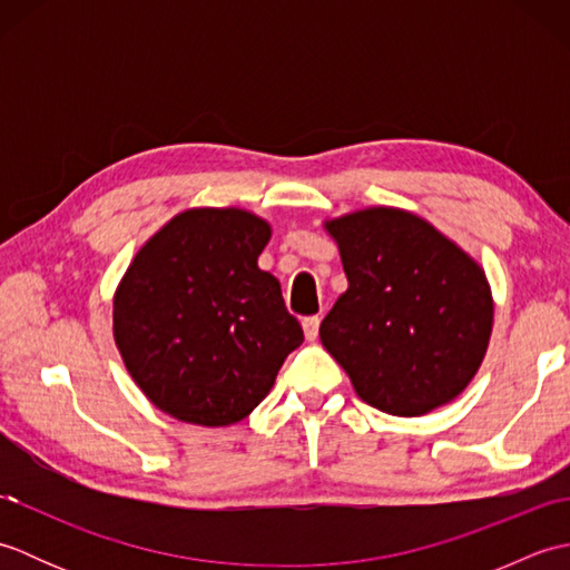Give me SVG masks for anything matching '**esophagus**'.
<instances>
[{
    "label": "esophagus",
    "mask_w": 570,
    "mask_h": 570,
    "mask_svg": "<svg viewBox=\"0 0 570 570\" xmlns=\"http://www.w3.org/2000/svg\"><path fill=\"white\" fill-rule=\"evenodd\" d=\"M318 328H321V318L318 316H311V318H304V333H306V341H316L318 337Z\"/></svg>",
    "instance_id": "esophagus-1"
}]
</instances>
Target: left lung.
<instances>
[{
    "label": "left lung",
    "mask_w": 570,
    "mask_h": 570,
    "mask_svg": "<svg viewBox=\"0 0 570 570\" xmlns=\"http://www.w3.org/2000/svg\"><path fill=\"white\" fill-rule=\"evenodd\" d=\"M347 292L321 343L357 396L392 416H421L475 377L492 333L485 272L421 217L370 208L331 220Z\"/></svg>",
    "instance_id": "obj_1"
}]
</instances>
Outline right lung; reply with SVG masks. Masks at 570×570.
<instances>
[{"mask_svg":"<svg viewBox=\"0 0 570 570\" xmlns=\"http://www.w3.org/2000/svg\"><path fill=\"white\" fill-rule=\"evenodd\" d=\"M269 235L247 210H186L129 264L115 296V343L168 416L198 426L242 421L304 343L282 286L257 266Z\"/></svg>","mask_w":570,"mask_h":570,"instance_id":"right-lung-1","label":"right lung"}]
</instances>
